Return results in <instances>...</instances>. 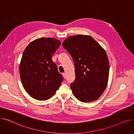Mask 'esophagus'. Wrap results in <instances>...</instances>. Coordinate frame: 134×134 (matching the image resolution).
I'll return each instance as SVG.
<instances>
[{"label":"esophagus","mask_w":134,"mask_h":134,"mask_svg":"<svg viewBox=\"0 0 134 134\" xmlns=\"http://www.w3.org/2000/svg\"><path fill=\"white\" fill-rule=\"evenodd\" d=\"M62 75H63V78H64L65 79H66V77H67L66 74L65 73H63L62 74Z\"/></svg>","instance_id":"esophagus-1"}]
</instances>
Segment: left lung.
<instances>
[{
	"mask_svg": "<svg viewBox=\"0 0 134 134\" xmlns=\"http://www.w3.org/2000/svg\"><path fill=\"white\" fill-rule=\"evenodd\" d=\"M62 46L73 58L75 79L71 83L74 96L82 102L96 100L107 87L109 62L106 52L87 35L70 36Z\"/></svg>",
	"mask_w": 134,
	"mask_h": 134,
	"instance_id": "obj_1",
	"label": "left lung"
}]
</instances>
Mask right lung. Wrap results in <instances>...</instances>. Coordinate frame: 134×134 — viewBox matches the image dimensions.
I'll use <instances>...</instances> for the list:
<instances>
[{
	"mask_svg": "<svg viewBox=\"0 0 134 134\" xmlns=\"http://www.w3.org/2000/svg\"><path fill=\"white\" fill-rule=\"evenodd\" d=\"M61 42L53 38H40L30 43L24 50L19 66L23 86L34 99L46 100L56 92L63 78L52 60Z\"/></svg>",
	"mask_w": 134,
	"mask_h": 134,
	"instance_id": "right-lung-1",
	"label": "right lung"
}]
</instances>
